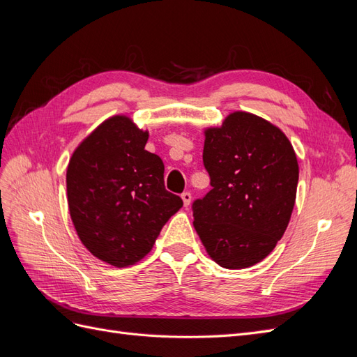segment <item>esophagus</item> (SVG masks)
I'll return each instance as SVG.
<instances>
[{
  "mask_svg": "<svg viewBox=\"0 0 357 357\" xmlns=\"http://www.w3.org/2000/svg\"><path fill=\"white\" fill-rule=\"evenodd\" d=\"M181 199H183V204H185V207L188 208L190 205V201H192V195L189 192H183L181 193Z\"/></svg>",
  "mask_w": 357,
  "mask_h": 357,
  "instance_id": "obj_1",
  "label": "esophagus"
}]
</instances>
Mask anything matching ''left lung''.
<instances>
[{
	"mask_svg": "<svg viewBox=\"0 0 357 357\" xmlns=\"http://www.w3.org/2000/svg\"><path fill=\"white\" fill-rule=\"evenodd\" d=\"M211 190L193 202V226L215 264L253 266L282 238L296 199L299 167L282 129L245 112L204 131Z\"/></svg>",
	"mask_w": 357,
	"mask_h": 357,
	"instance_id": "8db88e82",
	"label": "left lung"
}]
</instances>
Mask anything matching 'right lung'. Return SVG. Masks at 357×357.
Wrapping results in <instances>:
<instances>
[{
	"label": "right lung",
	"mask_w": 357,
	"mask_h": 357,
	"mask_svg": "<svg viewBox=\"0 0 357 357\" xmlns=\"http://www.w3.org/2000/svg\"><path fill=\"white\" fill-rule=\"evenodd\" d=\"M149 132L112 116L74 150L67 197L80 241L100 261L134 265L152 250L183 201L165 189L164 162L144 149Z\"/></svg>",
	"instance_id": "add662e5"
}]
</instances>
